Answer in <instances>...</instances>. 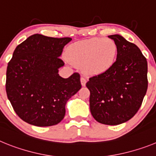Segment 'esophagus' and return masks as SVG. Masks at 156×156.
<instances>
[{"label":"esophagus","instance_id":"esophagus-1","mask_svg":"<svg viewBox=\"0 0 156 156\" xmlns=\"http://www.w3.org/2000/svg\"><path fill=\"white\" fill-rule=\"evenodd\" d=\"M80 82H81V84H82V86H85V85H86L87 80H86V78L83 76H81Z\"/></svg>","mask_w":156,"mask_h":156}]
</instances>
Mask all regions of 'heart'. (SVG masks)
Segmentation results:
<instances>
[{"label":"heart","mask_w":156,"mask_h":156,"mask_svg":"<svg viewBox=\"0 0 156 156\" xmlns=\"http://www.w3.org/2000/svg\"><path fill=\"white\" fill-rule=\"evenodd\" d=\"M118 52L116 43L110 38L96 37L70 45L67 56L77 67H83L90 75L105 73L115 62Z\"/></svg>","instance_id":"1"}]
</instances>
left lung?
I'll return each instance as SVG.
<instances>
[{"mask_svg": "<svg viewBox=\"0 0 156 156\" xmlns=\"http://www.w3.org/2000/svg\"><path fill=\"white\" fill-rule=\"evenodd\" d=\"M117 44V58L111 68L89 78L91 115L100 123L119 125L140 108L148 89V63L137 45L120 35L108 36Z\"/></svg>", "mask_w": 156, "mask_h": 156, "instance_id": "1", "label": "left lung"}]
</instances>
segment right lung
Wrapping results in <instances>:
<instances>
[{
	"mask_svg": "<svg viewBox=\"0 0 156 156\" xmlns=\"http://www.w3.org/2000/svg\"><path fill=\"white\" fill-rule=\"evenodd\" d=\"M70 37L34 34L16 47L6 72V93L23 121L37 126L56 125L63 119L67 101L81 88L80 76L58 75L60 58Z\"/></svg>",
	"mask_w": 156,
	"mask_h": 156,
	"instance_id": "1",
	"label": "right lung"
}]
</instances>
